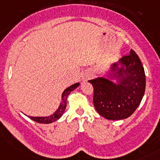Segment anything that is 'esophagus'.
Listing matches in <instances>:
<instances>
[{"mask_svg": "<svg viewBox=\"0 0 160 160\" xmlns=\"http://www.w3.org/2000/svg\"><path fill=\"white\" fill-rule=\"evenodd\" d=\"M88 79H89V77H88V78H86V80H88Z\"/></svg>", "mask_w": 160, "mask_h": 160, "instance_id": "34e87169", "label": "esophagus"}]
</instances>
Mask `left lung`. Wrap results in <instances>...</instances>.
Instances as JSON below:
<instances>
[{
	"label": "left lung",
	"instance_id": "left-lung-1",
	"mask_svg": "<svg viewBox=\"0 0 160 160\" xmlns=\"http://www.w3.org/2000/svg\"><path fill=\"white\" fill-rule=\"evenodd\" d=\"M121 64L120 68L118 65ZM114 76L120 78L114 84L105 78L89 80L93 87V106L108 120L129 118L138 108L145 90V74L138 55L131 50L118 63L112 66ZM116 73H115V71Z\"/></svg>",
	"mask_w": 160,
	"mask_h": 160
}]
</instances>
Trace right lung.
<instances>
[{"instance_id":"obj_1","label":"right lung","mask_w":160,"mask_h":160,"mask_svg":"<svg viewBox=\"0 0 160 160\" xmlns=\"http://www.w3.org/2000/svg\"><path fill=\"white\" fill-rule=\"evenodd\" d=\"M79 83H76V84H72L71 86L68 87L67 89H66L64 90V92L62 93V102L60 104L58 109L54 112L53 114L50 115L48 117H28V118L33 120L36 122L38 123H46V124H48V123H52L53 122H55L58 119H59L62 116V114L64 112L65 109H66V107H67V98L68 97V95L70 94L72 90H74L75 89H76L78 86H79Z\"/></svg>"}]
</instances>
